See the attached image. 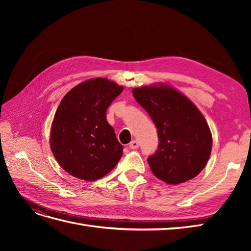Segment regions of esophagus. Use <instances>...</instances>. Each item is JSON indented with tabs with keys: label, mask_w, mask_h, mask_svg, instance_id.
I'll return each instance as SVG.
<instances>
[{
	"label": "esophagus",
	"mask_w": 251,
	"mask_h": 251,
	"mask_svg": "<svg viewBox=\"0 0 251 251\" xmlns=\"http://www.w3.org/2000/svg\"><path fill=\"white\" fill-rule=\"evenodd\" d=\"M130 148H131L132 150L138 149V148H139V142H138L137 140H133V141H131V143H130Z\"/></svg>",
	"instance_id": "34e87169"
}]
</instances>
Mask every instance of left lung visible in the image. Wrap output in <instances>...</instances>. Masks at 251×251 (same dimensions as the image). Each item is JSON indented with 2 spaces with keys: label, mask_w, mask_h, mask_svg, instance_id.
Here are the masks:
<instances>
[{
  "label": "left lung",
  "mask_w": 251,
  "mask_h": 251,
  "mask_svg": "<svg viewBox=\"0 0 251 251\" xmlns=\"http://www.w3.org/2000/svg\"><path fill=\"white\" fill-rule=\"evenodd\" d=\"M135 100L157 127L159 144L148 158L155 176L169 184L195 178L206 165L212 138L198 108L169 85L133 89Z\"/></svg>",
  "instance_id": "obj_1"
}]
</instances>
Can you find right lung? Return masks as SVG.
Returning <instances> with one entry per match:
<instances>
[{
    "mask_svg": "<svg viewBox=\"0 0 251 251\" xmlns=\"http://www.w3.org/2000/svg\"><path fill=\"white\" fill-rule=\"evenodd\" d=\"M124 88L107 78L83 81L68 92L53 119L50 147L71 176L95 181L110 173L123 156L107 109Z\"/></svg>",
    "mask_w": 251,
    "mask_h": 251,
    "instance_id": "right-lung-1",
    "label": "right lung"
}]
</instances>
